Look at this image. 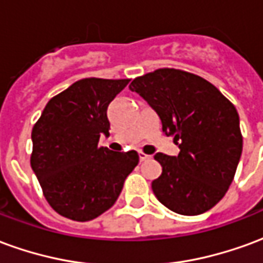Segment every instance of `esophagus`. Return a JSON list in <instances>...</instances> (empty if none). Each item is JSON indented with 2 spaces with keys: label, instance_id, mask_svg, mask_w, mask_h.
Wrapping results in <instances>:
<instances>
[{
  "label": "esophagus",
  "instance_id": "obj_1",
  "mask_svg": "<svg viewBox=\"0 0 263 263\" xmlns=\"http://www.w3.org/2000/svg\"><path fill=\"white\" fill-rule=\"evenodd\" d=\"M149 159H151V156H149V155L143 154V152H139V160H141V162H146V160Z\"/></svg>",
  "mask_w": 263,
  "mask_h": 263
}]
</instances>
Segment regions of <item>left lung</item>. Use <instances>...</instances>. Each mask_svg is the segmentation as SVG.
<instances>
[{"label":"left lung","mask_w":263,"mask_h":263,"mask_svg":"<svg viewBox=\"0 0 263 263\" xmlns=\"http://www.w3.org/2000/svg\"><path fill=\"white\" fill-rule=\"evenodd\" d=\"M156 111L162 131L175 137L177 156L156 154L162 175L152 182L155 196L182 215L203 214L224 197L242 154L235 107L200 76L159 69L129 84Z\"/></svg>","instance_id":"obj_1"}]
</instances>
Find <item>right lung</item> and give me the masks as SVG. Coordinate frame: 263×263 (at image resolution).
Wrapping results in <instances>:
<instances>
[{
  "label": "right lung",
  "mask_w": 263,
  "mask_h": 263,
  "mask_svg": "<svg viewBox=\"0 0 263 263\" xmlns=\"http://www.w3.org/2000/svg\"><path fill=\"white\" fill-rule=\"evenodd\" d=\"M129 83L83 79L53 97L32 129V171L52 209L66 218L90 221L111 209L139 162L135 151L98 146L109 137L107 109Z\"/></svg>",
  "instance_id": "1"
}]
</instances>
